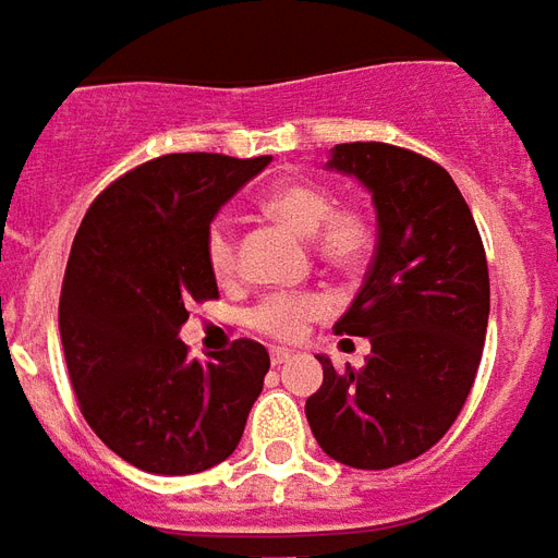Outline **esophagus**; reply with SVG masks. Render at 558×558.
<instances>
[{
    "label": "esophagus",
    "mask_w": 558,
    "mask_h": 558,
    "mask_svg": "<svg viewBox=\"0 0 558 558\" xmlns=\"http://www.w3.org/2000/svg\"><path fill=\"white\" fill-rule=\"evenodd\" d=\"M291 356H294V353L288 351V348H270V363H274V365L288 363V360H291Z\"/></svg>",
    "instance_id": "esophagus-1"
}]
</instances>
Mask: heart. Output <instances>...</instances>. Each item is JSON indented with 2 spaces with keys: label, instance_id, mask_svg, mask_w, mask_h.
<instances>
[{
  "label": "heart",
  "instance_id": "b5f03b06",
  "mask_svg": "<svg viewBox=\"0 0 558 558\" xmlns=\"http://www.w3.org/2000/svg\"><path fill=\"white\" fill-rule=\"evenodd\" d=\"M264 217L282 222L300 238H312L318 258L332 270L356 274L374 250V222L356 207H336L329 190L306 181L282 184L262 198ZM210 274L231 282L238 274V238L231 219L210 222L205 240ZM329 296L324 291H274L252 308L250 324L274 339H296L308 320L324 318Z\"/></svg>",
  "mask_w": 558,
  "mask_h": 558
}]
</instances>
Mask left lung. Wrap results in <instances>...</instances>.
Segmentation results:
<instances>
[{"instance_id":"left-lung-1","label":"left lung","mask_w":558,"mask_h":558,"mask_svg":"<svg viewBox=\"0 0 558 558\" xmlns=\"http://www.w3.org/2000/svg\"><path fill=\"white\" fill-rule=\"evenodd\" d=\"M327 169L372 193L377 246L336 332L372 341L365 365L336 372L306 401L308 428L332 461L389 470L428 451L473 389L490 315L487 258L451 174L386 142H344Z\"/></svg>"}]
</instances>
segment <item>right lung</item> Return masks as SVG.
Segmentation results:
<instances>
[{"mask_svg": "<svg viewBox=\"0 0 558 558\" xmlns=\"http://www.w3.org/2000/svg\"><path fill=\"white\" fill-rule=\"evenodd\" d=\"M270 157L166 154L109 184L76 231L59 300L73 392L100 440L145 473L193 475L238 449L270 356L238 339L210 363L178 332L214 300L205 240Z\"/></svg>", "mask_w": 558, "mask_h": 558, "instance_id": "1", "label": "right lung"}]
</instances>
